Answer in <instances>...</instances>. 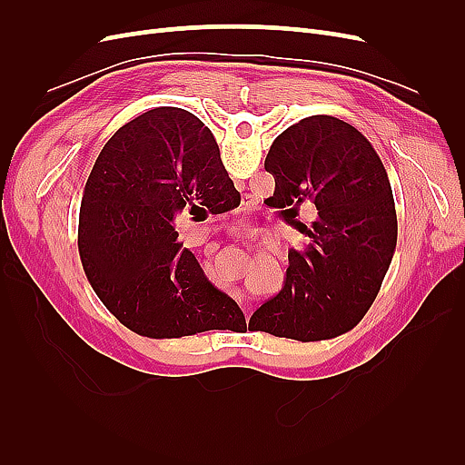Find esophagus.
I'll use <instances>...</instances> for the list:
<instances>
[{
    "label": "esophagus",
    "mask_w": 465,
    "mask_h": 465,
    "mask_svg": "<svg viewBox=\"0 0 465 465\" xmlns=\"http://www.w3.org/2000/svg\"><path fill=\"white\" fill-rule=\"evenodd\" d=\"M231 297H234L236 301H238V304L242 306V311H244V314L248 316V312H250V306H248V302H246V297H244V292L242 291H232L231 292Z\"/></svg>",
    "instance_id": "obj_1"
}]
</instances>
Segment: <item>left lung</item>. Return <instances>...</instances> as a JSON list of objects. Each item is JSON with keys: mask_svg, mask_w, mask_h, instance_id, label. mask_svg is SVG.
Listing matches in <instances>:
<instances>
[{"mask_svg": "<svg viewBox=\"0 0 465 465\" xmlns=\"http://www.w3.org/2000/svg\"><path fill=\"white\" fill-rule=\"evenodd\" d=\"M275 178L270 207L308 238L289 250L285 287L252 314L248 328L297 341L353 330L369 312L398 242L396 203L378 153L353 125L333 116L292 124L265 157ZM302 204L319 209L305 227Z\"/></svg>", "mask_w": 465, "mask_h": 465, "instance_id": "1", "label": "left lung"}]
</instances>
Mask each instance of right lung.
I'll list each match as a JSON object with an SVG mask.
<instances>
[{
    "mask_svg": "<svg viewBox=\"0 0 465 465\" xmlns=\"http://www.w3.org/2000/svg\"><path fill=\"white\" fill-rule=\"evenodd\" d=\"M238 203L213 134L192 112L161 106L122 125L98 154L79 211V256L96 297L153 340L246 328L174 229L184 209L217 215Z\"/></svg>",
    "mask_w": 465,
    "mask_h": 465,
    "instance_id": "1",
    "label": "right lung"
}]
</instances>
